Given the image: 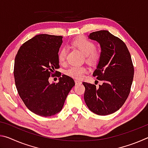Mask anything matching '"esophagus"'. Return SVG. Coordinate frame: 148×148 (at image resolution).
<instances>
[{
  "instance_id": "34e87169",
  "label": "esophagus",
  "mask_w": 148,
  "mask_h": 148,
  "mask_svg": "<svg viewBox=\"0 0 148 148\" xmlns=\"http://www.w3.org/2000/svg\"><path fill=\"white\" fill-rule=\"evenodd\" d=\"M75 84H76V85H79L82 84V82H79V80H77V79H75Z\"/></svg>"
}]
</instances>
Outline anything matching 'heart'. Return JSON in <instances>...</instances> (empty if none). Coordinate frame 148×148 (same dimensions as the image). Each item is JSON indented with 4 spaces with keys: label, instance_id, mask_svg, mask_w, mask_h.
<instances>
[{
    "label": "heart",
    "instance_id": "obj_1",
    "mask_svg": "<svg viewBox=\"0 0 148 148\" xmlns=\"http://www.w3.org/2000/svg\"><path fill=\"white\" fill-rule=\"evenodd\" d=\"M72 45L86 56V61L87 62L90 64H95L99 61L100 55L95 50L96 46L94 42L85 37L82 36L75 39L72 42ZM67 53H68V49L66 47H62L60 50L58 55L60 63L64 64L66 62ZM86 72L87 69L86 67L74 65L66 69L65 73L68 76L75 77V78H81Z\"/></svg>",
    "mask_w": 148,
    "mask_h": 148
}]
</instances>
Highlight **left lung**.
Listing matches in <instances>:
<instances>
[{"label":"left lung","instance_id":"obj_1","mask_svg":"<svg viewBox=\"0 0 148 148\" xmlns=\"http://www.w3.org/2000/svg\"><path fill=\"white\" fill-rule=\"evenodd\" d=\"M88 38L101 46L99 61L92 75L102 84L97 88L83 82L84 101L92 112L106 116L117 111L128 97L133 80V64L126 45L109 31L92 32Z\"/></svg>","mask_w":148,"mask_h":148}]
</instances>
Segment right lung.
Instances as JSON below:
<instances>
[{"mask_svg":"<svg viewBox=\"0 0 148 148\" xmlns=\"http://www.w3.org/2000/svg\"><path fill=\"white\" fill-rule=\"evenodd\" d=\"M62 39L61 36L36 35L20 47L15 58L14 74L19 95L27 108L38 116L48 117L61 112L75 85L64 74L58 83L49 82L50 75L59 68Z\"/></svg>","mask_w":148,"mask_h":148,"instance_id":"add662e5","label":"right lung"}]
</instances>
